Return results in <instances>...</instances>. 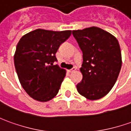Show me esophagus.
Returning a JSON list of instances; mask_svg holds the SVG:
<instances>
[{
  "mask_svg": "<svg viewBox=\"0 0 131 131\" xmlns=\"http://www.w3.org/2000/svg\"><path fill=\"white\" fill-rule=\"evenodd\" d=\"M75 70H76V69L74 67V68H72V69H69V70H67L68 71V72H69V73H71V72H74Z\"/></svg>",
  "mask_w": 131,
  "mask_h": 131,
  "instance_id": "1",
  "label": "esophagus"
}]
</instances>
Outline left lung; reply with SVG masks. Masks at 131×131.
Returning <instances> with one entry per match:
<instances>
[{
  "label": "left lung",
  "mask_w": 131,
  "mask_h": 131,
  "mask_svg": "<svg viewBox=\"0 0 131 131\" xmlns=\"http://www.w3.org/2000/svg\"><path fill=\"white\" fill-rule=\"evenodd\" d=\"M72 34L83 53L80 68L83 78L77 91L89 100L105 96L116 81L122 65L118 41L97 27L73 30Z\"/></svg>",
  "instance_id": "1"
}]
</instances>
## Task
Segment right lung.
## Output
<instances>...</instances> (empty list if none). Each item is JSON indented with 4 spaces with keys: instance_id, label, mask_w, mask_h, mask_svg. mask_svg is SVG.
Returning a JSON list of instances; mask_svg holds the SVG:
<instances>
[{
    "instance_id": "add662e5",
    "label": "right lung",
    "mask_w": 131,
    "mask_h": 131,
    "mask_svg": "<svg viewBox=\"0 0 131 131\" xmlns=\"http://www.w3.org/2000/svg\"><path fill=\"white\" fill-rule=\"evenodd\" d=\"M71 30L37 29L19 40L14 64L21 86L35 100L46 102L56 96L66 70L53 63L60 45L70 37Z\"/></svg>"
}]
</instances>
